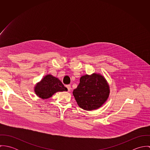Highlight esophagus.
Instances as JSON below:
<instances>
[{
    "instance_id": "esophagus-1",
    "label": "esophagus",
    "mask_w": 150,
    "mask_h": 150,
    "mask_svg": "<svg viewBox=\"0 0 150 150\" xmlns=\"http://www.w3.org/2000/svg\"><path fill=\"white\" fill-rule=\"evenodd\" d=\"M66 87L67 88V91L69 92H70V90H71V86L70 85H66Z\"/></svg>"
}]
</instances>
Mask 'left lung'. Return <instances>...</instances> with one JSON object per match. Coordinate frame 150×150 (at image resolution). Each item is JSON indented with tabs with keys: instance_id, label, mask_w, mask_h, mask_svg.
I'll use <instances>...</instances> for the list:
<instances>
[{
	"instance_id": "8db88e82",
	"label": "left lung",
	"mask_w": 150,
	"mask_h": 150,
	"mask_svg": "<svg viewBox=\"0 0 150 150\" xmlns=\"http://www.w3.org/2000/svg\"><path fill=\"white\" fill-rule=\"evenodd\" d=\"M110 90L105 77L99 73L81 77L73 94L78 106L86 111L98 109L107 101Z\"/></svg>"
}]
</instances>
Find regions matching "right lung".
Instances as JSON below:
<instances>
[{"instance_id":"add662e5","label":"right lung","mask_w":150,"mask_h":150,"mask_svg":"<svg viewBox=\"0 0 150 150\" xmlns=\"http://www.w3.org/2000/svg\"><path fill=\"white\" fill-rule=\"evenodd\" d=\"M67 91V88L64 86L59 79L50 74L44 76L34 86L35 94L42 99H48L58 92Z\"/></svg>"}]
</instances>
